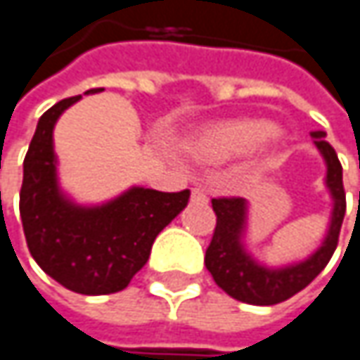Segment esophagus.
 Returning a JSON list of instances; mask_svg holds the SVG:
<instances>
[{"mask_svg": "<svg viewBox=\"0 0 360 360\" xmlns=\"http://www.w3.org/2000/svg\"><path fill=\"white\" fill-rule=\"evenodd\" d=\"M191 202H193V204H208L206 191L200 189V187H193V189H191Z\"/></svg>", "mask_w": 360, "mask_h": 360, "instance_id": "1", "label": "esophagus"}]
</instances>
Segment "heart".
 Wrapping results in <instances>:
<instances>
[{
  "instance_id": "1",
  "label": "heart",
  "mask_w": 360,
  "mask_h": 360,
  "mask_svg": "<svg viewBox=\"0 0 360 360\" xmlns=\"http://www.w3.org/2000/svg\"><path fill=\"white\" fill-rule=\"evenodd\" d=\"M264 146L271 154L281 150V135L264 118L242 116L198 129L187 139V152L202 162H225Z\"/></svg>"
}]
</instances>
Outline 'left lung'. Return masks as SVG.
Here are the masks:
<instances>
[{"label":"left lung","instance_id":"1","mask_svg":"<svg viewBox=\"0 0 360 360\" xmlns=\"http://www.w3.org/2000/svg\"><path fill=\"white\" fill-rule=\"evenodd\" d=\"M317 150L321 152L327 165L325 185L333 200L331 221L323 244L313 252L307 260L294 262L288 266L271 269L254 260L244 246L246 231V214L248 204L244 198H214L212 210L217 214V227L206 248L204 264L210 271L214 283L227 292L231 298L256 304L271 307L279 304L300 290H304L321 271L333 252L338 248V238L342 229V221L346 214V193L342 183V165L338 160L335 150L325 141V131H313Z\"/></svg>","mask_w":360,"mask_h":360}]
</instances>
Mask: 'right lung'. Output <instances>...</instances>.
Here are the masks:
<instances>
[{
	"label": "right lung",
	"mask_w": 360,
	"mask_h": 360,
	"mask_svg": "<svg viewBox=\"0 0 360 360\" xmlns=\"http://www.w3.org/2000/svg\"><path fill=\"white\" fill-rule=\"evenodd\" d=\"M79 100L58 102L37 122L25 156L20 219L31 256L51 279L77 294L102 296L124 290L148 262L156 236L187 206L189 189L131 187L102 206L70 202L58 185L53 127Z\"/></svg>",
	"instance_id": "add662e5"
}]
</instances>
